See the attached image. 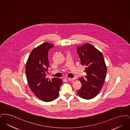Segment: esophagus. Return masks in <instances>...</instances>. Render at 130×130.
I'll use <instances>...</instances> for the list:
<instances>
[{
  "instance_id": "esophagus-1",
  "label": "esophagus",
  "mask_w": 130,
  "mask_h": 130,
  "mask_svg": "<svg viewBox=\"0 0 130 130\" xmlns=\"http://www.w3.org/2000/svg\"><path fill=\"white\" fill-rule=\"evenodd\" d=\"M75 78H68V79L69 81H73L75 80Z\"/></svg>"
}]
</instances>
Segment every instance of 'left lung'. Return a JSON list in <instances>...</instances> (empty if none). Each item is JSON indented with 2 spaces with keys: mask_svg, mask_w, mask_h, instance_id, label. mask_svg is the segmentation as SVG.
<instances>
[{
  "mask_svg": "<svg viewBox=\"0 0 130 130\" xmlns=\"http://www.w3.org/2000/svg\"><path fill=\"white\" fill-rule=\"evenodd\" d=\"M81 64L85 66L86 75L79 79L82 87L77 92L83 99L89 100L99 93L103 86L107 67L102 53L88 43L77 46Z\"/></svg>",
  "mask_w": 130,
  "mask_h": 130,
  "instance_id": "obj_1",
  "label": "left lung"
}]
</instances>
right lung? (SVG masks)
<instances>
[{
	"instance_id": "obj_1",
	"label": "right lung",
	"mask_w": 130,
	"mask_h": 130,
	"mask_svg": "<svg viewBox=\"0 0 130 130\" xmlns=\"http://www.w3.org/2000/svg\"><path fill=\"white\" fill-rule=\"evenodd\" d=\"M54 46L49 42H44L31 51L26 65V79L31 91L37 98L49 102L57 99L62 81L60 78L51 80L46 77L49 66L48 53Z\"/></svg>"
}]
</instances>
